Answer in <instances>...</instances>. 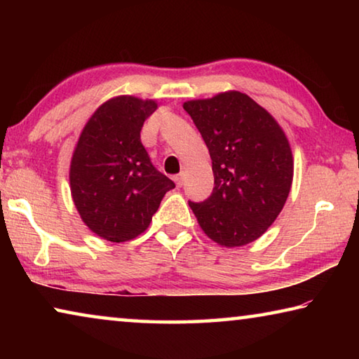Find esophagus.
<instances>
[{"mask_svg":"<svg viewBox=\"0 0 359 359\" xmlns=\"http://www.w3.org/2000/svg\"><path fill=\"white\" fill-rule=\"evenodd\" d=\"M174 182H175V185H177V187H182V184H184V172H180V174L175 175Z\"/></svg>","mask_w":359,"mask_h":359,"instance_id":"1","label":"esophagus"}]
</instances>
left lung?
<instances>
[{
    "instance_id": "obj_1",
    "label": "left lung",
    "mask_w": 359,
    "mask_h": 359,
    "mask_svg": "<svg viewBox=\"0 0 359 359\" xmlns=\"http://www.w3.org/2000/svg\"><path fill=\"white\" fill-rule=\"evenodd\" d=\"M208 145L214 190L188 203L199 226L223 247L257 241L274 223L293 182L290 142L276 118L241 92L184 102Z\"/></svg>"
}]
</instances>
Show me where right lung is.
I'll use <instances>...</instances> for the list:
<instances>
[{
    "label": "right lung",
    "mask_w": 359,
    "mask_h": 359,
    "mask_svg": "<svg viewBox=\"0 0 359 359\" xmlns=\"http://www.w3.org/2000/svg\"><path fill=\"white\" fill-rule=\"evenodd\" d=\"M154 100L117 96L83 126L69 168L72 201L83 223L111 242L135 239L149 228L174 182L151 165L141 130Z\"/></svg>",
    "instance_id": "obj_1"
}]
</instances>
